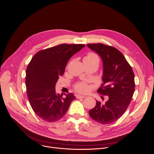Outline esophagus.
<instances>
[{
	"label": "esophagus",
	"instance_id": "obj_1",
	"mask_svg": "<svg viewBox=\"0 0 154 154\" xmlns=\"http://www.w3.org/2000/svg\"><path fill=\"white\" fill-rule=\"evenodd\" d=\"M86 96H83V95H80V94H77L76 95V98H85Z\"/></svg>",
	"mask_w": 154,
	"mask_h": 154
}]
</instances>
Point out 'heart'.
I'll use <instances>...</instances> for the list:
<instances>
[{
	"mask_svg": "<svg viewBox=\"0 0 154 154\" xmlns=\"http://www.w3.org/2000/svg\"><path fill=\"white\" fill-rule=\"evenodd\" d=\"M84 59L96 61L98 63L99 61V58H98L97 55L96 54H94V53H92V52L88 54L87 55L86 57H85ZM75 89L76 91H77L79 92L83 93V92H86L88 90V85L85 83L81 82V83H79L77 84L75 86Z\"/></svg>",
	"mask_w": 154,
	"mask_h": 154,
	"instance_id": "1",
	"label": "heart"
}]
</instances>
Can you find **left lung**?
<instances>
[{
  "label": "left lung",
  "mask_w": 154,
  "mask_h": 154,
  "mask_svg": "<svg viewBox=\"0 0 154 154\" xmlns=\"http://www.w3.org/2000/svg\"><path fill=\"white\" fill-rule=\"evenodd\" d=\"M87 46L102 60L103 83L97 93L108 96L105 103L96 100L89 114L99 124H110L120 118L129 105L135 91L134 73L125 57L115 48L101 43L88 44Z\"/></svg>",
  "instance_id": "left-lung-1"
}]
</instances>
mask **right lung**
<instances>
[{"instance_id": "add662e5", "label": "right lung", "mask_w": 154, "mask_h": 154, "mask_svg": "<svg viewBox=\"0 0 154 154\" xmlns=\"http://www.w3.org/2000/svg\"><path fill=\"white\" fill-rule=\"evenodd\" d=\"M85 45L62 44L42 50L32 58L26 69V85L29 102L41 119L53 122L66 113L75 97L72 93H56L55 85L64 72L70 58Z\"/></svg>"}]
</instances>
